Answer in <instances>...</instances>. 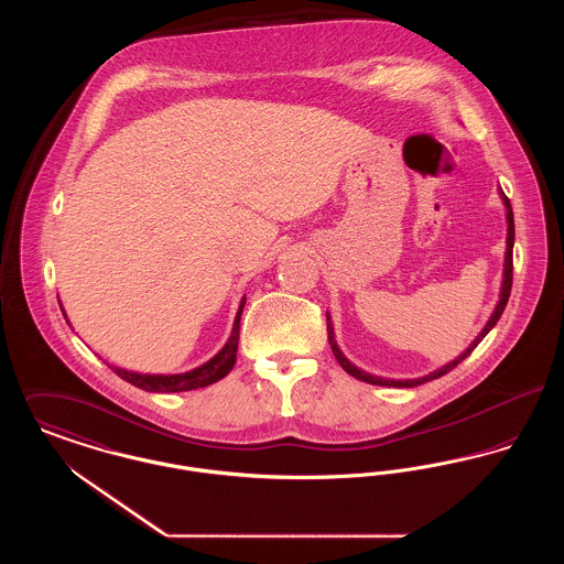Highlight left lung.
Instances as JSON below:
<instances>
[{
	"label": "left lung",
	"mask_w": 564,
	"mask_h": 564,
	"mask_svg": "<svg viewBox=\"0 0 564 564\" xmlns=\"http://www.w3.org/2000/svg\"><path fill=\"white\" fill-rule=\"evenodd\" d=\"M499 196H501V200H503V207H506V219H508V239H506V258H503V281H501V292H499V302L495 304V311H492V315H490V319L486 322V325L482 327V332L474 338V343L467 347V349L463 350L456 359L453 361H448L446 366H442V368H437V370H433L430 375L421 376V378H405V380H395V378H382V376L370 375V372H364V370H359L355 364H350L349 359L345 357V352L340 350L338 347V343H336V338H334V325H332V317H329V313H327V340H329V347H332V352H334V357L338 359V364L343 366V370L347 372V375L355 376L357 380H364V382H370V384H378V387H403V389H410V387H419V384H425V382H430V380H435V378H440V376L448 375L453 368H456L471 350L476 349L480 343H482L484 336L497 325L499 322V317L503 315V311H506V304H508V297H510L511 292V269H513V264H511V251H513V212H511L510 200H508V196L503 194V189L499 188Z\"/></svg>",
	"instance_id": "left-lung-1"
}]
</instances>
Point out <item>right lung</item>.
Returning a JSON list of instances; mask_svg holds the SVG:
<instances>
[{"mask_svg": "<svg viewBox=\"0 0 564 564\" xmlns=\"http://www.w3.org/2000/svg\"><path fill=\"white\" fill-rule=\"evenodd\" d=\"M245 295L241 297V304H239V311H237V317L232 323V332H230V338L226 340V345L221 347V350L214 355L209 361H205L203 366L189 370V372H182V375H141V372H131V370H124V368H118V366H109L116 375L120 376L122 380L131 382L134 387L143 389V391H150V393H182V391H192V389H203V387H209L217 380H221L224 376L228 375L235 364H237V349H239V329H241V315L242 306H245ZM61 304V302H58ZM63 315H65V308L61 306ZM67 319V315H65ZM69 323V319H67ZM72 325V323H69Z\"/></svg>", "mask_w": 564, "mask_h": 564, "instance_id": "obj_1", "label": "right lung"}]
</instances>
